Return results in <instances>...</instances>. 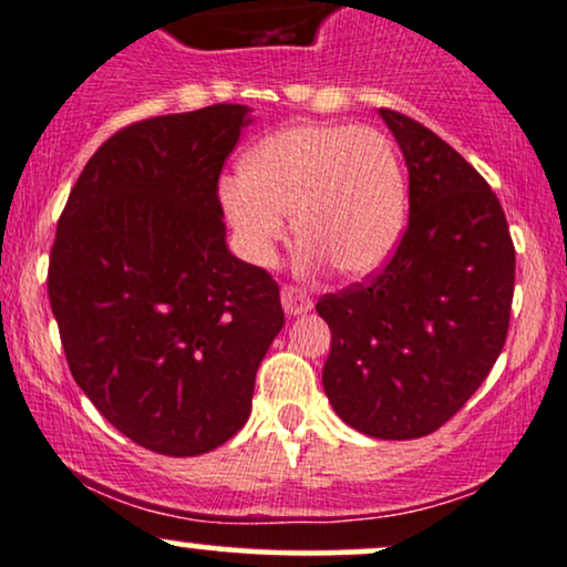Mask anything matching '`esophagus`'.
I'll list each match as a JSON object with an SVG mask.
<instances>
[{"label": "esophagus", "instance_id": "obj_1", "mask_svg": "<svg viewBox=\"0 0 567 567\" xmlns=\"http://www.w3.org/2000/svg\"><path fill=\"white\" fill-rule=\"evenodd\" d=\"M281 305H284L286 316H302V312H308L312 308V299L308 291L297 289V286H284Z\"/></svg>", "mask_w": 567, "mask_h": 567}]
</instances>
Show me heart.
<instances>
[{
    "mask_svg": "<svg viewBox=\"0 0 567 567\" xmlns=\"http://www.w3.org/2000/svg\"><path fill=\"white\" fill-rule=\"evenodd\" d=\"M241 251L270 265L291 215L299 265L348 278L392 257L405 225V175L395 145L371 126L291 124L244 156L241 179L219 185Z\"/></svg>",
    "mask_w": 567,
    "mask_h": 567,
    "instance_id": "obj_1",
    "label": "heart"
}]
</instances>
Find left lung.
<instances>
[{
	"label": "left lung",
	"instance_id": "left-lung-1",
	"mask_svg": "<svg viewBox=\"0 0 567 567\" xmlns=\"http://www.w3.org/2000/svg\"><path fill=\"white\" fill-rule=\"evenodd\" d=\"M409 166V228L379 276L318 299L331 329L323 390L382 441L443 427L507 342L515 246L491 185L445 140L379 109Z\"/></svg>",
	"mask_w": 567,
	"mask_h": 567
}]
</instances>
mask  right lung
Returning a JSON list of instances; mask_svg holds the SVG:
<instances>
[{"label": "right lung", "instance_id": "add662e5", "mask_svg": "<svg viewBox=\"0 0 567 567\" xmlns=\"http://www.w3.org/2000/svg\"><path fill=\"white\" fill-rule=\"evenodd\" d=\"M251 109L130 124L79 175L50 251L52 316L84 395L164 456L230 441L284 326L270 272L230 255L217 179Z\"/></svg>", "mask_w": 567, "mask_h": 567}]
</instances>
